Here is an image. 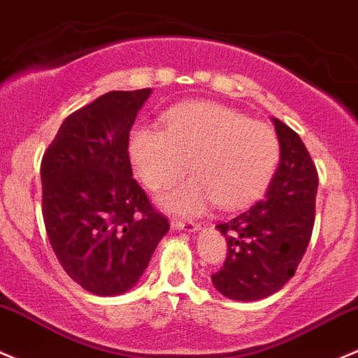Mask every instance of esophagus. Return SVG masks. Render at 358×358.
Instances as JSON below:
<instances>
[{"mask_svg": "<svg viewBox=\"0 0 358 358\" xmlns=\"http://www.w3.org/2000/svg\"><path fill=\"white\" fill-rule=\"evenodd\" d=\"M171 227L175 229H185V231H197L201 228V224L194 223V221H183V220H173L171 221Z\"/></svg>", "mask_w": 358, "mask_h": 358, "instance_id": "esophagus-1", "label": "esophagus"}]
</instances>
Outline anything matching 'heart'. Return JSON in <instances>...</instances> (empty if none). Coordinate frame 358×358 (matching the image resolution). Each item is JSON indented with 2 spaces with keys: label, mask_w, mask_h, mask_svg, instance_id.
Listing matches in <instances>:
<instances>
[{
  "label": "heart",
  "mask_w": 358,
  "mask_h": 358,
  "mask_svg": "<svg viewBox=\"0 0 358 358\" xmlns=\"http://www.w3.org/2000/svg\"><path fill=\"white\" fill-rule=\"evenodd\" d=\"M130 161L149 190L173 185L192 166L194 178L159 199L176 214H201L217 201L240 209L269 187L281 148L276 131L224 104L195 101L176 106L164 130L137 129L129 141Z\"/></svg>",
  "instance_id": "1"
}]
</instances>
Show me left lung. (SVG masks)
I'll list each match as a JSON object with an SVG mask.
<instances>
[{"mask_svg":"<svg viewBox=\"0 0 358 358\" xmlns=\"http://www.w3.org/2000/svg\"><path fill=\"white\" fill-rule=\"evenodd\" d=\"M280 141V166L262 201L217 229L228 243L223 268L210 276L221 295L240 302L266 299L293 278L315 220L317 171L310 154L281 120L273 118Z\"/></svg>","mask_w":358,"mask_h":358,"instance_id":"left-lung-1","label":"left lung"}]
</instances>
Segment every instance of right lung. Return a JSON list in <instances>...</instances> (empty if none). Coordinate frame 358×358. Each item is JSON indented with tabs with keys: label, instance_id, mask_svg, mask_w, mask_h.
Returning <instances> with one entry per match:
<instances>
[{
	"label": "right lung",
	"instance_id": "1",
	"mask_svg": "<svg viewBox=\"0 0 358 358\" xmlns=\"http://www.w3.org/2000/svg\"><path fill=\"white\" fill-rule=\"evenodd\" d=\"M152 90H111L71 113L41 163L43 217L75 283L99 296L129 292L169 223L135 182L129 138Z\"/></svg>",
	"mask_w": 358,
	"mask_h": 358
}]
</instances>
